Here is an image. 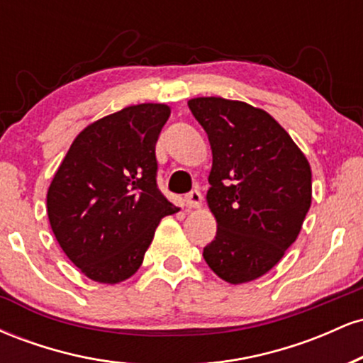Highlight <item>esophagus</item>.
Listing matches in <instances>:
<instances>
[{"instance_id": "obj_1", "label": "esophagus", "mask_w": 363, "mask_h": 363, "mask_svg": "<svg viewBox=\"0 0 363 363\" xmlns=\"http://www.w3.org/2000/svg\"><path fill=\"white\" fill-rule=\"evenodd\" d=\"M184 201H186V206L199 208L201 206V193H199L198 189H193L191 193H187L184 196Z\"/></svg>"}]
</instances>
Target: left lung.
<instances>
[{
	"label": "left lung",
	"instance_id": "left-lung-1",
	"mask_svg": "<svg viewBox=\"0 0 363 363\" xmlns=\"http://www.w3.org/2000/svg\"><path fill=\"white\" fill-rule=\"evenodd\" d=\"M213 155L206 203L216 235L203 251L222 280L240 285L278 264L311 208L312 174L302 150L259 107L222 97L187 102Z\"/></svg>",
	"mask_w": 363,
	"mask_h": 363
}]
</instances>
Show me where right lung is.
<instances>
[{
  "label": "right lung",
  "mask_w": 363,
  "mask_h": 363,
  "mask_svg": "<svg viewBox=\"0 0 363 363\" xmlns=\"http://www.w3.org/2000/svg\"><path fill=\"white\" fill-rule=\"evenodd\" d=\"M169 116L165 104H138L95 121L54 174L49 223L90 280L114 285L133 277L160 220L179 211L157 187L155 145Z\"/></svg>",
  "instance_id": "obj_1"
}]
</instances>
